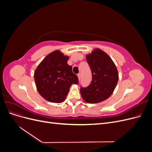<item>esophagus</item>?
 <instances>
[{
  "label": "esophagus",
  "instance_id": "1",
  "mask_svg": "<svg viewBox=\"0 0 152 152\" xmlns=\"http://www.w3.org/2000/svg\"><path fill=\"white\" fill-rule=\"evenodd\" d=\"M77 77H78V78H79V80H80V77H81V74H80V73H79V74H77Z\"/></svg>",
  "mask_w": 152,
  "mask_h": 152
}]
</instances>
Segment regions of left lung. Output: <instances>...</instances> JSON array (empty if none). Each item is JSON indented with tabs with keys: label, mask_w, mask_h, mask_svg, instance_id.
<instances>
[{
	"label": "left lung",
	"mask_w": 152,
	"mask_h": 152,
	"mask_svg": "<svg viewBox=\"0 0 152 152\" xmlns=\"http://www.w3.org/2000/svg\"><path fill=\"white\" fill-rule=\"evenodd\" d=\"M86 60L92 73V81L86 87H80L83 99L89 103H97L108 99L115 88L118 80L116 66L108 55L95 49L87 55Z\"/></svg>",
	"instance_id": "obj_1"
}]
</instances>
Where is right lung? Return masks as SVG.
<instances>
[{"instance_id": "add662e5", "label": "right lung", "mask_w": 152, "mask_h": 152, "mask_svg": "<svg viewBox=\"0 0 152 152\" xmlns=\"http://www.w3.org/2000/svg\"><path fill=\"white\" fill-rule=\"evenodd\" d=\"M68 56L59 50L48 54L34 72L37 89L42 97L52 103H59L66 99L73 84L79 83L72 66L68 65Z\"/></svg>"}]
</instances>
